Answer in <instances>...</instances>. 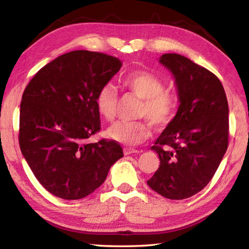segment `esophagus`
<instances>
[{"instance_id":"esophagus-1","label":"esophagus","mask_w":249,"mask_h":249,"mask_svg":"<svg viewBox=\"0 0 249 249\" xmlns=\"http://www.w3.org/2000/svg\"><path fill=\"white\" fill-rule=\"evenodd\" d=\"M123 151H124V155H130V154H137V153H140V150L134 149V148H127V147H126V148H124Z\"/></svg>"}]
</instances>
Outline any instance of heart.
Wrapping results in <instances>:
<instances>
[{"mask_svg":"<svg viewBox=\"0 0 249 249\" xmlns=\"http://www.w3.org/2000/svg\"><path fill=\"white\" fill-rule=\"evenodd\" d=\"M122 84L134 94L142 99L140 116L142 121L119 122L107 129L111 140L128 146H136L151 136L153 123L162 129L175 119L178 109V99L170 91L165 90V83L157 75L145 70L130 71L122 78ZM95 107L101 117L112 122L115 119L119 94L112 83H105L95 94Z\"/></svg>","mask_w":249,"mask_h":249,"instance_id":"1","label":"heart"}]
</instances>
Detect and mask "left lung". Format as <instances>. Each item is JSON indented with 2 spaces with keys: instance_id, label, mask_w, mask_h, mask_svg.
<instances>
[{
  "instance_id": "1",
  "label": "left lung",
  "mask_w": 249,
  "mask_h": 249,
  "mask_svg": "<svg viewBox=\"0 0 249 249\" xmlns=\"http://www.w3.org/2000/svg\"><path fill=\"white\" fill-rule=\"evenodd\" d=\"M159 61L174 74L180 105L151 147L160 165L147 184L167 199L183 200L204 189L220 166L229 146V104L210 70L178 53Z\"/></svg>"
}]
</instances>
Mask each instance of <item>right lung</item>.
Instances as JSON below:
<instances>
[{"mask_svg":"<svg viewBox=\"0 0 249 249\" xmlns=\"http://www.w3.org/2000/svg\"><path fill=\"white\" fill-rule=\"evenodd\" d=\"M122 61L107 53L74 50L43 67L25 88L18 142L39 183L66 200L89 196L123 157L115 141L88 142L100 132L95 94L119 72Z\"/></svg>","mask_w":249,"mask_h":249,"instance_id":"1","label":"right lung"}]
</instances>
